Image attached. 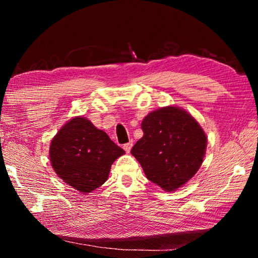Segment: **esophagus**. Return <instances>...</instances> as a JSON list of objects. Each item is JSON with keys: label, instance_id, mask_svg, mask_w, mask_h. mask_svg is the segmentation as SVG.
I'll use <instances>...</instances> for the list:
<instances>
[{"label": "esophagus", "instance_id": "obj_1", "mask_svg": "<svg viewBox=\"0 0 258 258\" xmlns=\"http://www.w3.org/2000/svg\"><path fill=\"white\" fill-rule=\"evenodd\" d=\"M132 147H133V143L132 142H128V143H125L123 148H124V150L128 154V152L131 151V149H132Z\"/></svg>", "mask_w": 258, "mask_h": 258}]
</instances>
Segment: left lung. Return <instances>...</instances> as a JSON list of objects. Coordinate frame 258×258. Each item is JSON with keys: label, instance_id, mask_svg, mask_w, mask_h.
Masks as SVG:
<instances>
[{"label": "left lung", "instance_id": "8db88e82", "mask_svg": "<svg viewBox=\"0 0 258 258\" xmlns=\"http://www.w3.org/2000/svg\"><path fill=\"white\" fill-rule=\"evenodd\" d=\"M143 137L131 150L147 178L165 191H175L191 180L203 164L207 137L184 109L168 106L142 120Z\"/></svg>", "mask_w": 258, "mask_h": 258}]
</instances>
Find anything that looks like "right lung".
Here are the masks:
<instances>
[{"label": "right lung", "mask_w": 258, "mask_h": 258, "mask_svg": "<svg viewBox=\"0 0 258 258\" xmlns=\"http://www.w3.org/2000/svg\"><path fill=\"white\" fill-rule=\"evenodd\" d=\"M124 154L106 132L81 116L74 117L59 130L49 151L56 175L83 194L101 186L108 180L113 161Z\"/></svg>", "instance_id": "add662e5"}]
</instances>
